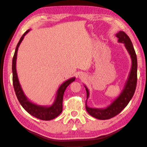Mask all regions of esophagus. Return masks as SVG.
<instances>
[{"label": "esophagus", "mask_w": 147, "mask_h": 147, "mask_svg": "<svg viewBox=\"0 0 147 147\" xmlns=\"http://www.w3.org/2000/svg\"><path fill=\"white\" fill-rule=\"evenodd\" d=\"M82 76H80V78H82Z\"/></svg>", "instance_id": "esophagus-1"}]
</instances>
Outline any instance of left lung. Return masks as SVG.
Masks as SVG:
<instances>
[{
	"label": "left lung",
	"instance_id": "8db88e82",
	"mask_svg": "<svg viewBox=\"0 0 147 147\" xmlns=\"http://www.w3.org/2000/svg\"><path fill=\"white\" fill-rule=\"evenodd\" d=\"M119 43L124 44L126 50L128 52L131 59V70L124 85L123 91L117 98L114 100L110 105L106 108H92L87 106V100L86 101V108L88 113L93 117L106 120L113 117L118 115L121 111L128 105L129 102L133 97L135 93L137 85V71H138V60L136 54L134 50L132 43L130 39L123 31H119L116 35ZM87 93V99L89 98V92L88 88L84 86Z\"/></svg>",
	"mask_w": 147,
	"mask_h": 147
}]
</instances>
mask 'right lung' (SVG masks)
<instances>
[{"mask_svg":"<svg viewBox=\"0 0 147 147\" xmlns=\"http://www.w3.org/2000/svg\"><path fill=\"white\" fill-rule=\"evenodd\" d=\"M29 31L30 30H26L22 36L19 43H17L13 55V61H12V73H13V85L14 90L20 104H21V106L27 112L35 117L41 119V120L50 121L56 118L62 112L64 92L69 84L75 80V77H73V78L67 80L59 86L58 91H57L55 100L51 106H47L38 105V104H34L30 100H29L28 98L24 94L21 84L19 83L16 71V60L19 47L20 44L21 43L22 41L23 40L24 36L27 33H28Z\"/></svg>","mask_w":147,"mask_h":147,"instance_id":"right-lung-1","label":"right lung"}]
</instances>
